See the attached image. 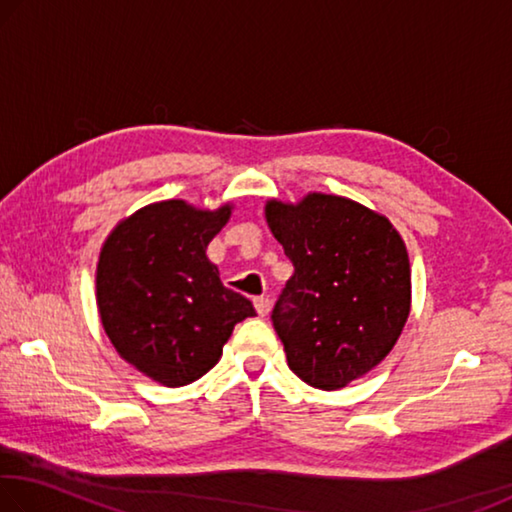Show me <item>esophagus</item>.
I'll list each match as a JSON object with an SVG mask.
<instances>
[{
    "instance_id": "1",
    "label": "esophagus",
    "mask_w": 512,
    "mask_h": 512,
    "mask_svg": "<svg viewBox=\"0 0 512 512\" xmlns=\"http://www.w3.org/2000/svg\"><path fill=\"white\" fill-rule=\"evenodd\" d=\"M253 302H255V309H257L259 316H266L268 311H271V300H268L266 296H259Z\"/></svg>"
}]
</instances>
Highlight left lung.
Returning a JSON list of instances; mask_svg holds the SVG:
<instances>
[{
  "mask_svg": "<svg viewBox=\"0 0 512 512\" xmlns=\"http://www.w3.org/2000/svg\"><path fill=\"white\" fill-rule=\"evenodd\" d=\"M266 223L293 275L273 309L289 368L339 391L386 359L411 311L409 253L393 223L352 198H271Z\"/></svg>",
  "mask_w": 512,
  "mask_h": 512,
  "instance_id": "obj_1",
  "label": "left lung"
}]
</instances>
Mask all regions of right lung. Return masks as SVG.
I'll list each match as a JSON object with an SVG mask.
<instances>
[{"instance_id":"add662e5","label":"right lung","mask_w":512,"mask_h":512,"mask_svg":"<svg viewBox=\"0 0 512 512\" xmlns=\"http://www.w3.org/2000/svg\"><path fill=\"white\" fill-rule=\"evenodd\" d=\"M230 214L232 203H151L121 219L99 253L101 325L119 357L162 386L201 379L235 325L255 316L253 302L225 289L205 255Z\"/></svg>"}]
</instances>
